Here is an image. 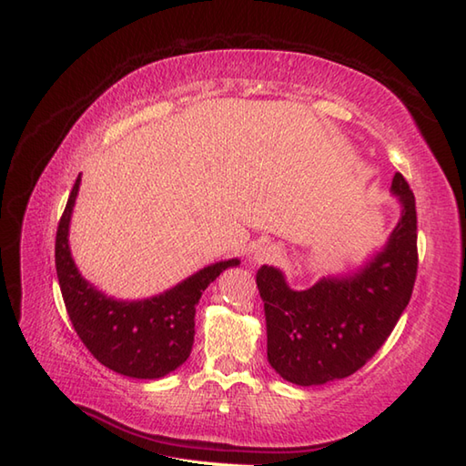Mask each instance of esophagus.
<instances>
[{
    "label": "esophagus",
    "mask_w": 466,
    "mask_h": 466,
    "mask_svg": "<svg viewBox=\"0 0 466 466\" xmlns=\"http://www.w3.org/2000/svg\"><path fill=\"white\" fill-rule=\"evenodd\" d=\"M282 250L276 244H262L254 250V262L256 264H266V262H276L280 260Z\"/></svg>",
    "instance_id": "obj_1"
}]
</instances>
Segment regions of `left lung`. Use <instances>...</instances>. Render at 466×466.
Instances as JSON below:
<instances>
[{
	"label": "left lung",
	"mask_w": 466,
	"mask_h": 466,
	"mask_svg": "<svg viewBox=\"0 0 466 466\" xmlns=\"http://www.w3.org/2000/svg\"><path fill=\"white\" fill-rule=\"evenodd\" d=\"M392 196L400 218L389 240L359 270L322 276L294 290L280 268L256 272L264 302L268 362L284 380L319 386L354 374L389 339L410 300L417 280V208L402 174H394Z\"/></svg>",
	"instance_id": "8db88e82"
}]
</instances>
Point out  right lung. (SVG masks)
Listing matches in <instances>:
<instances>
[{
	"label": "right lung",
	"instance_id": "add662e5",
	"mask_svg": "<svg viewBox=\"0 0 466 466\" xmlns=\"http://www.w3.org/2000/svg\"><path fill=\"white\" fill-rule=\"evenodd\" d=\"M82 174L67 198L56 234V270L74 329L86 349L107 369L130 379H162L192 352L196 304L202 292L238 258L214 262L174 289L144 300H117L97 290L77 270L69 250V222Z\"/></svg>",
	"mask_w": 466,
	"mask_h": 466
}]
</instances>
